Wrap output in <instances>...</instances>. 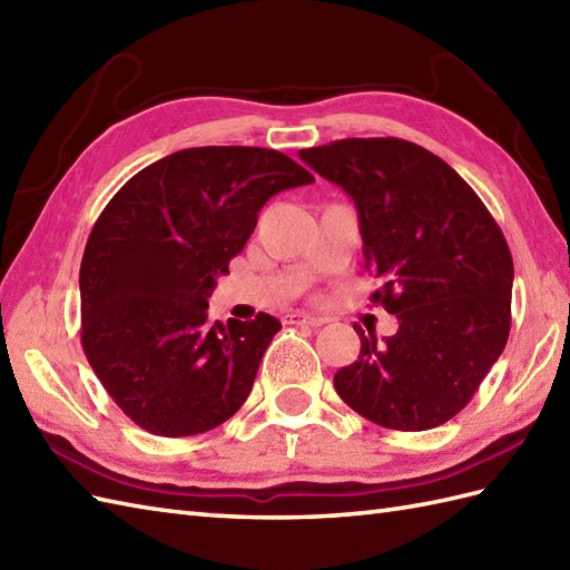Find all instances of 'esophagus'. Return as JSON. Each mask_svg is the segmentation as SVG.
<instances>
[{"label":"esophagus","mask_w":570,"mask_h":570,"mask_svg":"<svg viewBox=\"0 0 570 570\" xmlns=\"http://www.w3.org/2000/svg\"><path fill=\"white\" fill-rule=\"evenodd\" d=\"M284 323L286 325H311V328H318V325H323V318L311 316V313H306V311H292L284 316Z\"/></svg>","instance_id":"1"}]
</instances>
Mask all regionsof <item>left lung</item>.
<instances>
[{
	"label": "left lung",
	"instance_id": "obj_1",
	"mask_svg": "<svg viewBox=\"0 0 570 570\" xmlns=\"http://www.w3.org/2000/svg\"><path fill=\"white\" fill-rule=\"evenodd\" d=\"M301 161L355 200L374 304L399 331L377 343L355 325L360 355L333 384L360 416L426 431L463 409L510 337L514 264L502 229L463 178L404 139H341Z\"/></svg>",
	"mask_w": 570,
	"mask_h": 570
}]
</instances>
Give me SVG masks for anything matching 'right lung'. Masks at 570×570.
I'll use <instances>...</instances> for the list:
<instances>
[{
    "label": "right lung",
    "instance_id": "add662e5",
    "mask_svg": "<svg viewBox=\"0 0 570 570\" xmlns=\"http://www.w3.org/2000/svg\"><path fill=\"white\" fill-rule=\"evenodd\" d=\"M313 180L282 151L196 147L141 168L107 203L80 264V341L137 426L180 439L245 404L282 323H210L208 298L264 203Z\"/></svg>",
    "mask_w": 570,
    "mask_h": 570
}]
</instances>
